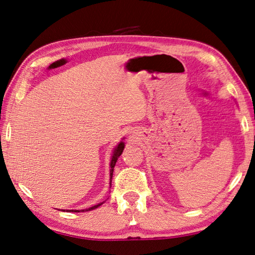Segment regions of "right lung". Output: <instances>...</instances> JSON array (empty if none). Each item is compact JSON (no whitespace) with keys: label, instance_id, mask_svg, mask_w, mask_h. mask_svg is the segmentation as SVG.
Wrapping results in <instances>:
<instances>
[{"label":"right lung","instance_id":"1","mask_svg":"<svg viewBox=\"0 0 255 255\" xmlns=\"http://www.w3.org/2000/svg\"><path fill=\"white\" fill-rule=\"evenodd\" d=\"M124 146H126V144H124L123 142V138L122 141L119 143L116 147H114L113 149V154L111 156V162H110V187H111V181H112V176H113V170H114V166H116V163L118 158L120 157V155L122 154L123 149H124ZM105 202V201H103ZM103 202H100V204H98L96 206H92L90 208H87V209H82V210H67V209H62L61 211H67V212H85V211H90V210H93V209H97L98 207H100Z\"/></svg>","mask_w":255,"mask_h":255}]
</instances>
